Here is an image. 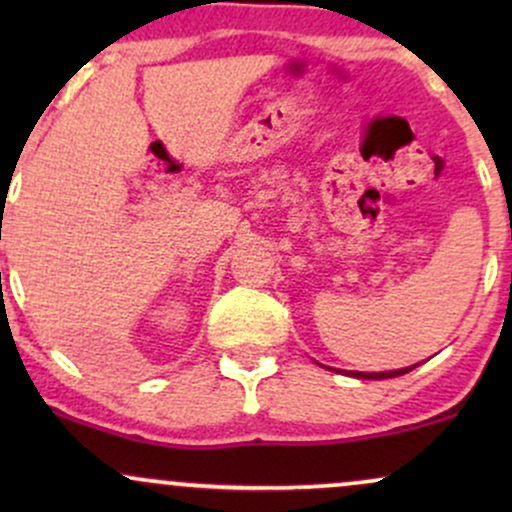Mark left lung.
<instances>
[{"mask_svg": "<svg viewBox=\"0 0 512 512\" xmlns=\"http://www.w3.org/2000/svg\"><path fill=\"white\" fill-rule=\"evenodd\" d=\"M416 366H419V363H416ZM416 366L399 368V370H383V373H361V370H346V375H351V378H361V380H385V378H397V375L409 373V370H414ZM330 370H334V368H330Z\"/></svg>", "mask_w": 512, "mask_h": 512, "instance_id": "obj_1", "label": "left lung"}]
</instances>
